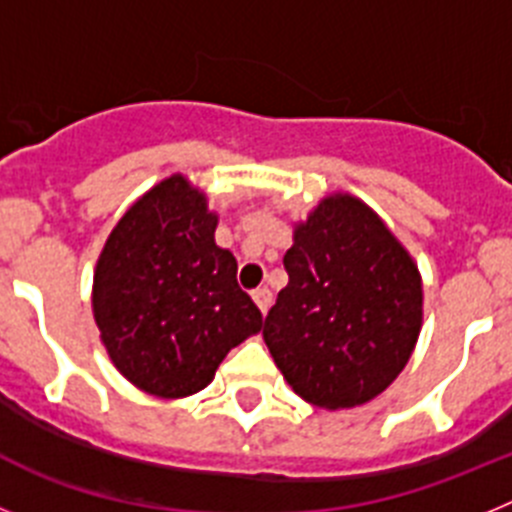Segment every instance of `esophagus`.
<instances>
[{"instance_id": "obj_1", "label": "esophagus", "mask_w": 512, "mask_h": 512, "mask_svg": "<svg viewBox=\"0 0 512 512\" xmlns=\"http://www.w3.org/2000/svg\"><path fill=\"white\" fill-rule=\"evenodd\" d=\"M253 302H256V305H259V310H261V312L269 310V305H271V292H269V287L253 289Z\"/></svg>"}]
</instances>
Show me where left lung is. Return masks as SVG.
<instances>
[{
  "mask_svg": "<svg viewBox=\"0 0 512 512\" xmlns=\"http://www.w3.org/2000/svg\"><path fill=\"white\" fill-rule=\"evenodd\" d=\"M287 287L264 320V341L302 400L364 405L405 369L420 323L418 266L361 200L330 194L284 253Z\"/></svg>",
  "mask_w": 512,
  "mask_h": 512,
  "instance_id": "1",
  "label": "left lung"
}]
</instances>
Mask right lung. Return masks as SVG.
<instances>
[{"label":"right lung","instance_id":"add662e5","mask_svg":"<svg viewBox=\"0 0 512 512\" xmlns=\"http://www.w3.org/2000/svg\"><path fill=\"white\" fill-rule=\"evenodd\" d=\"M215 225L205 194L176 174L143 194L104 243L94 320L112 364L143 392H200L230 348L264 325Z\"/></svg>","mask_w":512,"mask_h":512}]
</instances>
